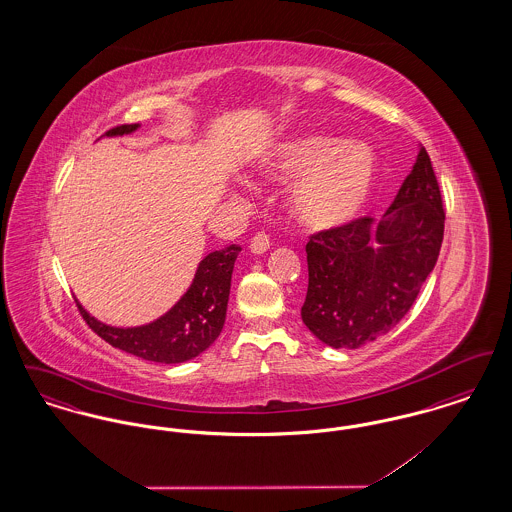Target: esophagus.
I'll list each match as a JSON object with an SVG mask.
<instances>
[{
  "instance_id": "obj_1",
  "label": "esophagus",
  "mask_w": 512,
  "mask_h": 512,
  "mask_svg": "<svg viewBox=\"0 0 512 512\" xmlns=\"http://www.w3.org/2000/svg\"><path fill=\"white\" fill-rule=\"evenodd\" d=\"M268 247H270V240H268V236L265 234V232H257V234L251 238L249 249H251L253 253L261 255V253L268 251Z\"/></svg>"
}]
</instances>
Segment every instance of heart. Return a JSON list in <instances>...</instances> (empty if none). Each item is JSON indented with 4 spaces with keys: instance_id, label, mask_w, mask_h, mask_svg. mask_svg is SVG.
Here are the masks:
<instances>
[{
    "instance_id": "heart-1",
    "label": "heart",
    "mask_w": 512,
    "mask_h": 512,
    "mask_svg": "<svg viewBox=\"0 0 512 512\" xmlns=\"http://www.w3.org/2000/svg\"><path fill=\"white\" fill-rule=\"evenodd\" d=\"M259 169L278 182L299 175L292 192L293 215L311 230H336L361 213L374 184L376 161L361 142L299 134L274 147Z\"/></svg>"
}]
</instances>
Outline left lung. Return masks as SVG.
<instances>
[{
	"instance_id": "1",
	"label": "left lung",
	"mask_w": 512,
	"mask_h": 512,
	"mask_svg": "<svg viewBox=\"0 0 512 512\" xmlns=\"http://www.w3.org/2000/svg\"><path fill=\"white\" fill-rule=\"evenodd\" d=\"M445 209L430 155L420 147L384 217L309 236L305 326L334 349H357L409 313L443 242Z\"/></svg>"
}]
</instances>
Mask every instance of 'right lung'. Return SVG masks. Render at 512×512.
<instances>
[{"mask_svg": "<svg viewBox=\"0 0 512 512\" xmlns=\"http://www.w3.org/2000/svg\"><path fill=\"white\" fill-rule=\"evenodd\" d=\"M140 124H121L105 136H122ZM240 245L232 244L209 253L197 267L190 290L163 317L136 328H115L99 322L78 305L86 324L109 345L153 363H184L203 353L219 338L224 326L232 270Z\"/></svg>", "mask_w": 512, "mask_h": 512, "instance_id": "add662e5", "label": "right lung"}]
</instances>
